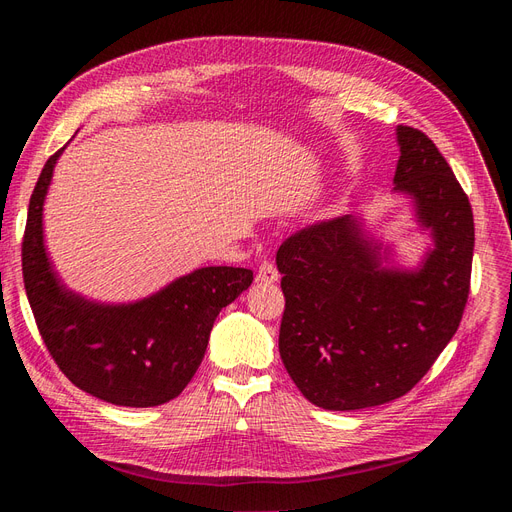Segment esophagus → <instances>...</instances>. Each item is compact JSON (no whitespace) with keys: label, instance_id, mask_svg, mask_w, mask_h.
<instances>
[{"label":"esophagus","instance_id":"1","mask_svg":"<svg viewBox=\"0 0 512 512\" xmlns=\"http://www.w3.org/2000/svg\"><path fill=\"white\" fill-rule=\"evenodd\" d=\"M277 280H280V271H277L273 262H267V260L262 262L256 271V282L258 284H275Z\"/></svg>","mask_w":512,"mask_h":512}]
</instances>
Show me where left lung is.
<instances>
[{
	"instance_id": "left-lung-1",
	"label": "left lung",
	"mask_w": 512,
	"mask_h": 512,
	"mask_svg": "<svg viewBox=\"0 0 512 512\" xmlns=\"http://www.w3.org/2000/svg\"><path fill=\"white\" fill-rule=\"evenodd\" d=\"M395 192L412 198L433 247L414 271L384 267L361 222L312 224L277 250L286 309L280 356L305 399L361 410L406 395L451 342L468 303L474 218L466 192L421 130L397 126Z\"/></svg>"
}]
</instances>
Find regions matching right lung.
Segmentation results:
<instances>
[{
	"label": "right lung",
	"instance_id": "add662e5",
	"mask_svg": "<svg viewBox=\"0 0 512 512\" xmlns=\"http://www.w3.org/2000/svg\"><path fill=\"white\" fill-rule=\"evenodd\" d=\"M64 149L42 168L23 237V280L38 331L57 367L81 391L128 408L166 404L194 378L215 318L250 288L254 273L203 267L147 299L121 305L96 303L68 290L42 235L44 198Z\"/></svg>",
	"mask_w": 512,
	"mask_h": 512
}]
</instances>
